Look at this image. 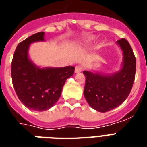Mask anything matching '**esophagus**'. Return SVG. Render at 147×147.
<instances>
[{
	"label": "esophagus",
	"instance_id": "esophagus-1",
	"mask_svg": "<svg viewBox=\"0 0 147 147\" xmlns=\"http://www.w3.org/2000/svg\"><path fill=\"white\" fill-rule=\"evenodd\" d=\"M83 71V67L82 66H76V69H75V72L76 73H80Z\"/></svg>",
	"mask_w": 147,
	"mask_h": 147
}]
</instances>
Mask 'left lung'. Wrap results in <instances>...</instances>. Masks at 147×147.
Returning <instances> with one entry per match:
<instances>
[{"mask_svg":"<svg viewBox=\"0 0 147 147\" xmlns=\"http://www.w3.org/2000/svg\"><path fill=\"white\" fill-rule=\"evenodd\" d=\"M123 51V65L112 75L83 71L86 77L84 97L94 109L105 113L121 105L129 95L135 80L136 61L129 42L125 38L117 42Z\"/></svg>","mask_w":147,"mask_h":147,"instance_id":"8db88e82","label":"left lung"}]
</instances>
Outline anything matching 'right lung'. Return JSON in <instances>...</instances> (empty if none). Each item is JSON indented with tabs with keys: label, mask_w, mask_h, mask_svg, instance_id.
Segmentation results:
<instances>
[{
	"label": "right lung",
	"mask_w": 147,
	"mask_h": 147,
	"mask_svg": "<svg viewBox=\"0 0 147 147\" xmlns=\"http://www.w3.org/2000/svg\"><path fill=\"white\" fill-rule=\"evenodd\" d=\"M44 32H38L19 43L11 61V79L20 102L31 110L45 111L53 106L61 95L67 78L75 67H37L28 57L31 43L44 41Z\"/></svg>",
	"instance_id": "right-lung-1"
}]
</instances>
